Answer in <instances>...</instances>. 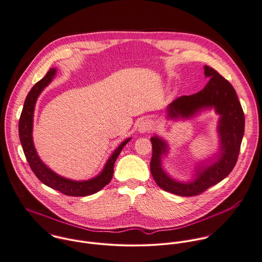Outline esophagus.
Segmentation results:
<instances>
[{
  "label": "esophagus",
  "mask_w": 262,
  "mask_h": 262,
  "mask_svg": "<svg viewBox=\"0 0 262 262\" xmlns=\"http://www.w3.org/2000/svg\"><path fill=\"white\" fill-rule=\"evenodd\" d=\"M153 126H154V124L151 119H149V118L143 119L139 124V133H141V134L148 133L151 129H153Z\"/></svg>",
  "instance_id": "obj_1"
}]
</instances>
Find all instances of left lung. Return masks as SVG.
Instances as JSON below:
<instances>
[{"mask_svg":"<svg viewBox=\"0 0 262 262\" xmlns=\"http://www.w3.org/2000/svg\"><path fill=\"white\" fill-rule=\"evenodd\" d=\"M208 84L200 92L181 96L167 106V118L190 119L205 110L213 109L220 116L216 126L219 150L212 157L196 164L189 181L172 178L163 168V159L169 153L168 143L158 137L151 138L153 154L151 173L163 190L181 195H198L226 178L236 165L244 136V112L233 86L216 71L205 66Z\"/></svg>","mask_w":262,"mask_h":262,"instance_id":"obj_1","label":"left lung"}]
</instances>
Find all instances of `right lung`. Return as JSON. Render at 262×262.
Listing matches in <instances>:
<instances>
[{
    "label": "right lung",
    "mask_w": 262,
    "mask_h": 262,
    "mask_svg": "<svg viewBox=\"0 0 262 262\" xmlns=\"http://www.w3.org/2000/svg\"><path fill=\"white\" fill-rule=\"evenodd\" d=\"M56 69H51L47 75L37 82L32 89L29 91L23 110L19 119V138L20 142L27 159L29 166L36 175V177L47 186L53 188L66 195L70 196H87L101 190L105 185H107L113 175V166L120 154L122 148L130 141L132 138L124 140L108 158L105 163L102 171L95 177L88 180H72L66 177H62L55 173L51 168H49L42 160L39 158L33 143L32 130H33V117L34 109L38 96L48 87L53 78L55 77Z\"/></svg>",
    "instance_id": "right-lung-1"
}]
</instances>
